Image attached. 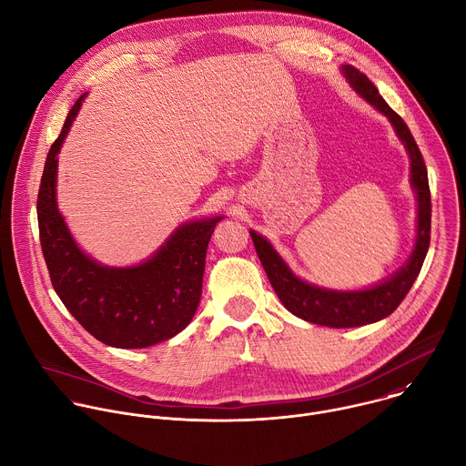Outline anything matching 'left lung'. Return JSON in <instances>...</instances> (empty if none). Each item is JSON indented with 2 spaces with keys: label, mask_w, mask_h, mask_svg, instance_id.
Wrapping results in <instances>:
<instances>
[{
  "label": "left lung",
  "mask_w": 466,
  "mask_h": 466,
  "mask_svg": "<svg viewBox=\"0 0 466 466\" xmlns=\"http://www.w3.org/2000/svg\"><path fill=\"white\" fill-rule=\"evenodd\" d=\"M340 71L351 89L390 120L395 135L406 147L410 159V185L417 201V230L411 254L393 274L373 285L350 290L328 289L299 278L279 256L274 245L265 236L250 228L258 258L268 276L272 289L276 290L287 311L305 322L337 329L375 324L395 311L420 272L430 247L431 223V201L426 165L406 122L386 104V100L379 95L377 87L364 73H360L353 66H342Z\"/></svg>",
  "instance_id": "obj_1"
}]
</instances>
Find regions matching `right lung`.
Instances as JSON below:
<instances>
[{"label":"right lung","mask_w":466,"mask_h":466,"mask_svg":"<svg viewBox=\"0 0 466 466\" xmlns=\"http://www.w3.org/2000/svg\"><path fill=\"white\" fill-rule=\"evenodd\" d=\"M71 107L53 142L38 192V227L53 287L80 326L106 346L149 348L181 333L201 299L208 241L223 216L194 218L179 225L146 259L109 267L89 256L73 238L56 201L58 153L84 104Z\"/></svg>","instance_id":"1"}]
</instances>
